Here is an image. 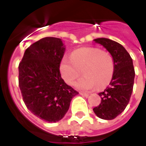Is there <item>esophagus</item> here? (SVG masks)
<instances>
[{"label":"esophagus","instance_id":"34e87169","mask_svg":"<svg viewBox=\"0 0 146 146\" xmlns=\"http://www.w3.org/2000/svg\"><path fill=\"white\" fill-rule=\"evenodd\" d=\"M79 94H80L81 96H84V97H88V96H89V94H88V93H86V92H79Z\"/></svg>","mask_w":146,"mask_h":146}]
</instances>
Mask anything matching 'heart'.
<instances>
[{"mask_svg":"<svg viewBox=\"0 0 146 146\" xmlns=\"http://www.w3.org/2000/svg\"><path fill=\"white\" fill-rule=\"evenodd\" d=\"M114 68L111 54L92 46L75 50L72 57L64 56L59 66L61 77L68 85H72L82 71L84 77L74 84L82 91L106 87L112 80Z\"/></svg>","mask_w":146,"mask_h":146,"instance_id":"heart-1","label":"heart"}]
</instances>
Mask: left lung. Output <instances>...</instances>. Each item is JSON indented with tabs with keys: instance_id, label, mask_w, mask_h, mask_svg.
Masks as SVG:
<instances>
[{
	"instance_id": "left-lung-1",
	"label": "left lung",
	"mask_w": 146,
	"mask_h": 146,
	"mask_svg": "<svg viewBox=\"0 0 146 146\" xmlns=\"http://www.w3.org/2000/svg\"><path fill=\"white\" fill-rule=\"evenodd\" d=\"M106 49L113 58L114 73L110 86L100 92L101 104L93 108L98 117L113 120L123 112L129 103L133 91L135 69L130 54L120 43L107 38L93 40Z\"/></svg>"
}]
</instances>
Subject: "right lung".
<instances>
[{"instance_id":"add662e5","label":"right lung","mask_w":146,"mask_h":146,"mask_svg":"<svg viewBox=\"0 0 146 146\" xmlns=\"http://www.w3.org/2000/svg\"><path fill=\"white\" fill-rule=\"evenodd\" d=\"M64 52L61 39L45 37L26 49L19 66V88L25 106L49 123L60 121L78 94L60 76Z\"/></svg>"}]
</instances>
